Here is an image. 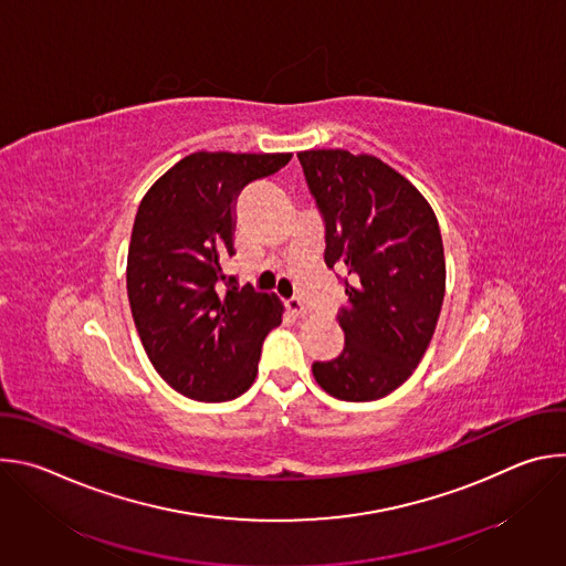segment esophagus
<instances>
[{"mask_svg": "<svg viewBox=\"0 0 566 566\" xmlns=\"http://www.w3.org/2000/svg\"><path fill=\"white\" fill-rule=\"evenodd\" d=\"M286 311H289L293 317H304V315H306V306H304V302L297 300V297H293V300L286 302Z\"/></svg>", "mask_w": 566, "mask_h": 566, "instance_id": "34e87169", "label": "esophagus"}]
</instances>
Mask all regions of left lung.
<instances>
[{
  "mask_svg": "<svg viewBox=\"0 0 566 566\" xmlns=\"http://www.w3.org/2000/svg\"><path fill=\"white\" fill-rule=\"evenodd\" d=\"M325 219V262L345 275L338 322L345 349L313 363L315 382L340 400H376L421 363L446 295V258L426 197L371 154L297 151Z\"/></svg>",
  "mask_w": 566,
  "mask_h": 566,
  "instance_id": "1",
  "label": "left lung"
}]
</instances>
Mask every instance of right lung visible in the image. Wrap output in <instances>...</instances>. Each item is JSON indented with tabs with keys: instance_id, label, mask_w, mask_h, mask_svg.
Listing matches in <instances>:
<instances>
[{
	"instance_id": "right-lung-1",
	"label": "right lung",
	"mask_w": 566,
	"mask_h": 566,
	"mask_svg": "<svg viewBox=\"0 0 566 566\" xmlns=\"http://www.w3.org/2000/svg\"><path fill=\"white\" fill-rule=\"evenodd\" d=\"M291 154L195 151L143 197L127 253V297L145 354L179 394L221 402L244 394L262 343L282 322L275 295L239 289L221 262L232 249V201ZM219 281L231 289L221 296Z\"/></svg>"
}]
</instances>
